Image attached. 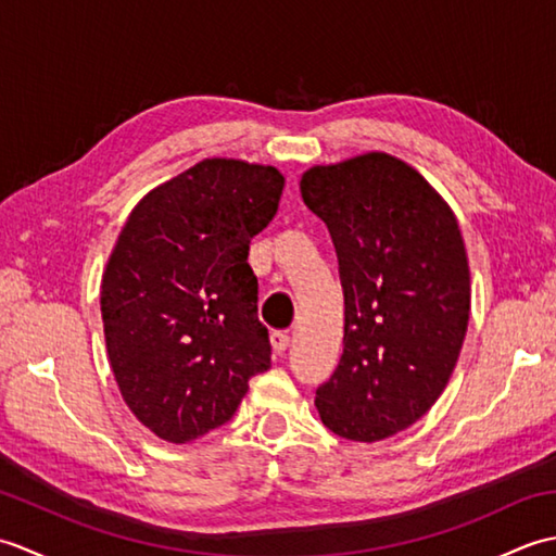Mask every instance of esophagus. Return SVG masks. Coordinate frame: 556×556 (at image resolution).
<instances>
[{
	"instance_id": "obj_1",
	"label": "esophagus",
	"mask_w": 556,
	"mask_h": 556,
	"mask_svg": "<svg viewBox=\"0 0 556 556\" xmlns=\"http://www.w3.org/2000/svg\"><path fill=\"white\" fill-rule=\"evenodd\" d=\"M271 349H275V353H285L287 351V346H289V334L287 332H281V329H277V332H271Z\"/></svg>"
}]
</instances>
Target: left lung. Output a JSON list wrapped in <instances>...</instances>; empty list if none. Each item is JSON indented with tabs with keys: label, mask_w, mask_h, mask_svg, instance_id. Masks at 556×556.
Listing matches in <instances>:
<instances>
[{
	"label": "left lung",
	"mask_w": 556,
	"mask_h": 556,
	"mask_svg": "<svg viewBox=\"0 0 556 556\" xmlns=\"http://www.w3.org/2000/svg\"><path fill=\"white\" fill-rule=\"evenodd\" d=\"M301 195L327 224L344 289V353L315 406L344 440H384L454 372L470 313L464 239L434 188L384 152L313 167Z\"/></svg>",
	"instance_id": "8db88e82"
}]
</instances>
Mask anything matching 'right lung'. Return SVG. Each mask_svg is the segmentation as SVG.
Masks as SVG:
<instances>
[{"label": "right lung", "mask_w": 556, "mask_h": 556, "mask_svg": "<svg viewBox=\"0 0 556 556\" xmlns=\"http://www.w3.org/2000/svg\"><path fill=\"white\" fill-rule=\"evenodd\" d=\"M285 176L205 160L148 193L104 269L110 363L134 416L174 444L229 422L271 361L248 248L277 215Z\"/></svg>", "instance_id": "right-lung-1"}]
</instances>
